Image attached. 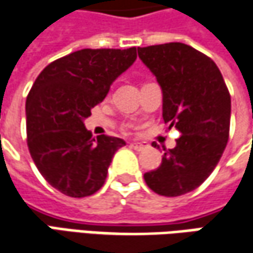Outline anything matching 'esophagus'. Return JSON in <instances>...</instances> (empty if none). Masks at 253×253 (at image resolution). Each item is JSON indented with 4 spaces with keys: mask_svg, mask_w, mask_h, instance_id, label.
Here are the masks:
<instances>
[{
    "mask_svg": "<svg viewBox=\"0 0 253 253\" xmlns=\"http://www.w3.org/2000/svg\"><path fill=\"white\" fill-rule=\"evenodd\" d=\"M130 147L137 150V151H141V150H144V148L147 147V144H146V143H131Z\"/></svg>",
    "mask_w": 253,
    "mask_h": 253,
    "instance_id": "1",
    "label": "esophagus"
}]
</instances>
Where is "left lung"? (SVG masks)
<instances>
[{"label": "left lung", "mask_w": 253, "mask_h": 253, "mask_svg": "<svg viewBox=\"0 0 253 253\" xmlns=\"http://www.w3.org/2000/svg\"><path fill=\"white\" fill-rule=\"evenodd\" d=\"M163 89V119L181 136L159 169L144 174L150 190L178 197L203 184L226 147L231 94L215 62L181 42L138 48Z\"/></svg>", "instance_id": "1"}]
</instances>
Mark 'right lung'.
I'll return each instance as SVG.
<instances>
[{"mask_svg": "<svg viewBox=\"0 0 253 253\" xmlns=\"http://www.w3.org/2000/svg\"><path fill=\"white\" fill-rule=\"evenodd\" d=\"M136 58V46L76 50L50 62L32 84L25 105L28 148L42 177L62 194L83 198L103 187L115 153L126 143L92 137L83 119Z\"/></svg>", "mask_w": 253, "mask_h": 253, "instance_id": "obj_1", "label": "right lung"}]
</instances>
